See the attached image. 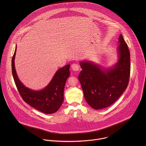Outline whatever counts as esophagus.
I'll list each match as a JSON object with an SVG mask.
<instances>
[{
  "label": "esophagus",
  "instance_id": "obj_1",
  "mask_svg": "<svg viewBox=\"0 0 146 146\" xmlns=\"http://www.w3.org/2000/svg\"><path fill=\"white\" fill-rule=\"evenodd\" d=\"M71 68L72 69L74 70V71H79V69H80V66L77 64V63H73L72 65H71Z\"/></svg>",
  "mask_w": 146,
  "mask_h": 146
}]
</instances>
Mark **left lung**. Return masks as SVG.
<instances>
[{
    "label": "left lung",
    "instance_id": "left-lung-1",
    "mask_svg": "<svg viewBox=\"0 0 146 146\" xmlns=\"http://www.w3.org/2000/svg\"><path fill=\"white\" fill-rule=\"evenodd\" d=\"M119 61L112 68L101 69L88 61L80 62L79 75L85 100L93 108L99 110L113 104L126 89L130 72V52L120 34Z\"/></svg>",
    "mask_w": 146,
    "mask_h": 146
}]
</instances>
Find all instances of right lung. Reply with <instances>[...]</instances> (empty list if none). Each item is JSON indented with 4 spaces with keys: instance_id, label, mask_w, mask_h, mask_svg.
<instances>
[{
    "instance_id": "obj_1",
    "label": "right lung",
    "mask_w": 146,
    "mask_h": 146,
    "mask_svg": "<svg viewBox=\"0 0 146 146\" xmlns=\"http://www.w3.org/2000/svg\"><path fill=\"white\" fill-rule=\"evenodd\" d=\"M16 48L12 59V72L15 84L23 100L44 113L57 111L63 102V92L67 78L70 75V64L59 69L49 84L42 90L36 91L27 88L18 78L15 66Z\"/></svg>"
}]
</instances>
